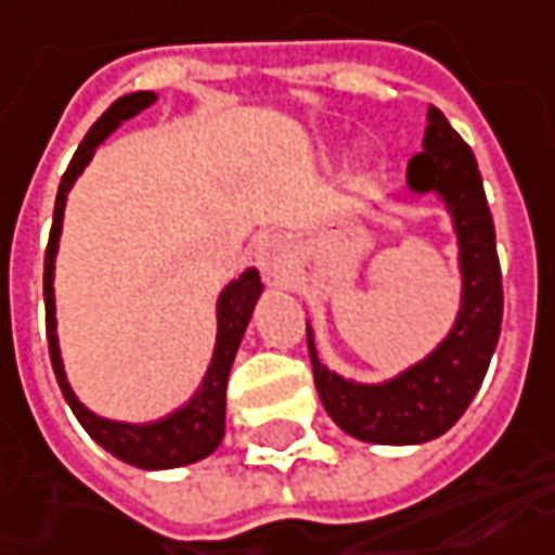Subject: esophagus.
I'll return each instance as SVG.
<instances>
[{"instance_id": "obj_1", "label": "esophagus", "mask_w": 555, "mask_h": 555, "mask_svg": "<svg viewBox=\"0 0 555 555\" xmlns=\"http://www.w3.org/2000/svg\"><path fill=\"white\" fill-rule=\"evenodd\" d=\"M258 267L263 270V276L282 282L288 276V267H292V255H288V243L282 236H267L258 246Z\"/></svg>"}]
</instances>
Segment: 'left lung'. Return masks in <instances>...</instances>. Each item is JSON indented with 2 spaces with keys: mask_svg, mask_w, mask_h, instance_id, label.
<instances>
[{
  "mask_svg": "<svg viewBox=\"0 0 555 555\" xmlns=\"http://www.w3.org/2000/svg\"><path fill=\"white\" fill-rule=\"evenodd\" d=\"M422 149L406 167V184L416 194L437 191L447 199L462 246L465 294L450 337L422 364L383 386H358L331 373L315 356L312 337H307L327 416L346 435L367 443H425L450 431L483 383L501 334L504 292L495 224L474 151L435 105L428 108Z\"/></svg>",
  "mask_w": 555,
  "mask_h": 555,
  "instance_id": "8db88e82",
  "label": "left lung"
}]
</instances>
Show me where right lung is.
<instances>
[{
	"mask_svg": "<svg viewBox=\"0 0 555 555\" xmlns=\"http://www.w3.org/2000/svg\"><path fill=\"white\" fill-rule=\"evenodd\" d=\"M157 96L151 90H139L130 96H120L118 103L103 118L96 120L85 135V142L72 154V164L60 179V191H56L54 203V224H51V236H48V248H44V325H48V352H51V364H54L56 383L72 406V413L78 422L105 452H112L115 459L127 462L133 467H145V470H160V467H182L191 462L206 459L209 452L218 450L221 437H224V395H228V376L230 364L236 358L240 340L246 334L248 319L255 300L261 294V279L258 270H246L236 282H230L224 294L218 297V343H215L212 364L203 379L199 391L191 398V404L176 410L172 416L151 425H124V422H108L93 416L88 406L78 404V398L72 395L66 373H63V361H60V346H56V319H54V255L56 240H60V228H63V209H66V194L81 176V169L88 167L96 145L105 135L118 130L120 120H130L139 115L142 108H149Z\"/></svg>",
	"mask_w": 555,
	"mask_h": 555,
	"instance_id": "1",
	"label": "right lung"
}]
</instances>
